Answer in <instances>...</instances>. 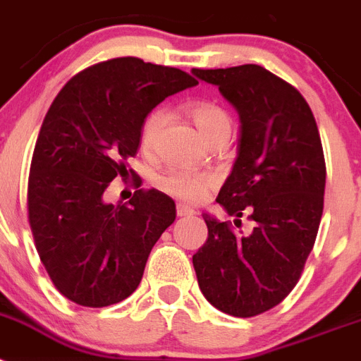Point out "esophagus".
I'll list each match as a JSON object with an SVG mask.
<instances>
[{
  "mask_svg": "<svg viewBox=\"0 0 361 361\" xmlns=\"http://www.w3.org/2000/svg\"><path fill=\"white\" fill-rule=\"evenodd\" d=\"M177 215L178 216H191V215H195V212H193V208L186 206V204H177Z\"/></svg>",
  "mask_w": 361,
  "mask_h": 361,
  "instance_id": "34e87169",
  "label": "esophagus"
}]
</instances>
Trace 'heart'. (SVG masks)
Here are the masks:
<instances>
[{
  "mask_svg": "<svg viewBox=\"0 0 361 361\" xmlns=\"http://www.w3.org/2000/svg\"><path fill=\"white\" fill-rule=\"evenodd\" d=\"M190 119L197 126L200 135L213 145V142H226L231 135V119L228 111L213 103H195L191 104ZM166 121V111L162 108L149 111L146 119L142 121L141 132H139V146L142 152L149 153L155 149L157 137L161 132L162 124ZM215 184V178L209 173L188 170H168L157 178V186L164 193L177 199L197 202L208 193L209 188Z\"/></svg>",
  "mask_w": 361,
  "mask_h": 361,
  "instance_id": "b5f03b06",
  "label": "heart"
}]
</instances>
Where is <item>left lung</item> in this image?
Here are the masks:
<instances>
[{"label": "left lung", "mask_w": 361, "mask_h": 361, "mask_svg": "<svg viewBox=\"0 0 361 361\" xmlns=\"http://www.w3.org/2000/svg\"><path fill=\"white\" fill-rule=\"evenodd\" d=\"M238 110L240 139L216 202L247 213L250 235L202 215L208 240L193 255L202 295L226 314L250 318L279 305L300 280L324 212L325 159L304 95L264 66L193 68Z\"/></svg>", "instance_id": "left-lung-1"}]
</instances>
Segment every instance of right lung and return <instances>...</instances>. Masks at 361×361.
<instances>
[{"label":"right lung","instance_id":"1","mask_svg":"<svg viewBox=\"0 0 361 361\" xmlns=\"http://www.w3.org/2000/svg\"><path fill=\"white\" fill-rule=\"evenodd\" d=\"M197 79L139 57H116L75 73L50 104L28 175L32 237L56 289L85 307L123 302L137 289L146 260L175 202L141 188L128 203L108 204L104 191L139 148L149 111Z\"/></svg>","mask_w":361,"mask_h":361}]
</instances>
